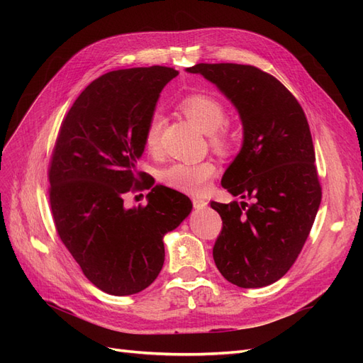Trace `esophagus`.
I'll use <instances>...</instances> for the list:
<instances>
[{
  "mask_svg": "<svg viewBox=\"0 0 363 363\" xmlns=\"http://www.w3.org/2000/svg\"><path fill=\"white\" fill-rule=\"evenodd\" d=\"M192 203H194V207L195 208H204V207H207V201L206 200H203V199H194L192 200Z\"/></svg>",
  "mask_w": 363,
  "mask_h": 363,
  "instance_id": "1",
  "label": "esophagus"
}]
</instances>
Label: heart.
<instances>
[{"label":"heart","mask_w":363,"mask_h":363,"mask_svg":"<svg viewBox=\"0 0 363 363\" xmlns=\"http://www.w3.org/2000/svg\"><path fill=\"white\" fill-rule=\"evenodd\" d=\"M180 111L192 123L208 135V142L213 150L227 152L232 148V135L224 125L227 111L224 104L215 96L207 94L186 95L179 103ZM163 128V118L155 112L144 130V145L151 155H157L160 150V136ZM216 174V167L212 160L201 162H179L171 164L162 172V182L171 188L188 194H201Z\"/></svg>","instance_id":"1"}]
</instances>
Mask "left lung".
I'll return each instance as SVG.
<instances>
[{
	"mask_svg": "<svg viewBox=\"0 0 363 363\" xmlns=\"http://www.w3.org/2000/svg\"><path fill=\"white\" fill-rule=\"evenodd\" d=\"M188 71L215 83L244 125L242 150L221 183L252 203H211L223 219L216 268L239 288L268 286L294 265L321 204L309 123L286 87L252 65L199 63Z\"/></svg>",
	"mask_w": 363,
	"mask_h": 363,
	"instance_id": "left-lung-1",
	"label": "left lung"
}]
</instances>
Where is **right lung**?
<instances>
[{
  "label": "right lung",
  "mask_w": 363,
  "mask_h": 363,
  "mask_svg": "<svg viewBox=\"0 0 363 363\" xmlns=\"http://www.w3.org/2000/svg\"><path fill=\"white\" fill-rule=\"evenodd\" d=\"M179 72L130 68L98 77L65 115L48 167L56 232L86 279L111 295L148 288L163 267V236L191 213L182 192L152 186L136 169L144 130L162 89ZM151 189L149 204L123 207L128 191Z\"/></svg>",
  "instance_id": "obj_1"
}]
</instances>
